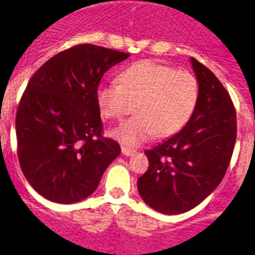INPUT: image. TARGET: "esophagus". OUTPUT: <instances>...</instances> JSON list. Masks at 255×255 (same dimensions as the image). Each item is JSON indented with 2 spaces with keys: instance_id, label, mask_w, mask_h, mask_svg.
<instances>
[{
  "instance_id": "1",
  "label": "esophagus",
  "mask_w": 255,
  "mask_h": 255,
  "mask_svg": "<svg viewBox=\"0 0 255 255\" xmlns=\"http://www.w3.org/2000/svg\"><path fill=\"white\" fill-rule=\"evenodd\" d=\"M122 153L125 154V156H132V154L135 153V149L129 148V147L122 146Z\"/></svg>"
}]
</instances>
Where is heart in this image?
<instances>
[{"instance_id": "obj_1", "label": "heart", "mask_w": 255, "mask_h": 255, "mask_svg": "<svg viewBox=\"0 0 255 255\" xmlns=\"http://www.w3.org/2000/svg\"><path fill=\"white\" fill-rule=\"evenodd\" d=\"M199 82L189 70L141 60L120 74V83H103L97 90V103L107 120H122L132 111L135 116L117 127L113 137L135 147L153 135L167 137L181 129L199 102Z\"/></svg>"}]
</instances>
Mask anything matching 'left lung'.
I'll list each match as a JSON object with an SVG mask.
<instances>
[{"label": "left lung", "mask_w": 255, "mask_h": 255, "mask_svg": "<svg viewBox=\"0 0 255 255\" xmlns=\"http://www.w3.org/2000/svg\"><path fill=\"white\" fill-rule=\"evenodd\" d=\"M199 102L187 125L146 151L148 168L137 180L144 203L158 213L191 210L218 187L229 167L237 139V112L215 74L191 58Z\"/></svg>", "instance_id": "1"}]
</instances>
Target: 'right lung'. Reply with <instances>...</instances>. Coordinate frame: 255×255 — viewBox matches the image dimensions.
Returning a JSON list of instances; mask_svg holds the SVG:
<instances>
[{
	"mask_svg": "<svg viewBox=\"0 0 255 255\" xmlns=\"http://www.w3.org/2000/svg\"><path fill=\"white\" fill-rule=\"evenodd\" d=\"M129 54L78 44L52 56L27 83L16 113L17 157L30 185L59 204L82 201L121 153L103 135L99 82Z\"/></svg>",
	"mask_w": 255,
	"mask_h": 255,
	"instance_id": "obj_1",
	"label": "right lung"
}]
</instances>
